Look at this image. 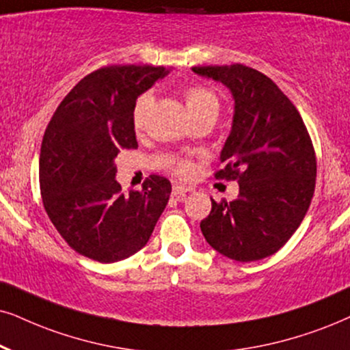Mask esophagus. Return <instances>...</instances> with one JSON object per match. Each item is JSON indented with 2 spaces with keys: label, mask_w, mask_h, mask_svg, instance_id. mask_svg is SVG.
<instances>
[{
  "label": "esophagus",
  "mask_w": 350,
  "mask_h": 350,
  "mask_svg": "<svg viewBox=\"0 0 350 350\" xmlns=\"http://www.w3.org/2000/svg\"><path fill=\"white\" fill-rule=\"evenodd\" d=\"M190 187H187V185H180V184H174L172 185V196H174L178 200H183V198H185V196L190 192Z\"/></svg>",
  "instance_id": "obj_1"
}]
</instances>
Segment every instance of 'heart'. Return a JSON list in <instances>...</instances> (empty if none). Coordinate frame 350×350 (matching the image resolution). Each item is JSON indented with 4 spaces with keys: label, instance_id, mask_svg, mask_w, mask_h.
Here are the masks:
<instances>
[{
    "label": "heart",
    "instance_id": "heart-1",
    "mask_svg": "<svg viewBox=\"0 0 350 350\" xmlns=\"http://www.w3.org/2000/svg\"><path fill=\"white\" fill-rule=\"evenodd\" d=\"M183 98L185 101V108H187V111L192 119L197 116H205V114L215 118L216 113H218V96L205 87H185L183 90ZM152 103L153 95L150 94V92H145V94H142L135 100L134 108H132V124H134L135 131H140L144 127L145 118H147V113ZM172 170H174L176 174L179 176H189L193 170V165L189 158H180V160L174 161Z\"/></svg>",
    "mask_w": 350,
    "mask_h": 350
}]
</instances>
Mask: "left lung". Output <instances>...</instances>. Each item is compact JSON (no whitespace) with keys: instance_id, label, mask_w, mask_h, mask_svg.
Instances as JSON below:
<instances>
[{"instance_id":"1","label":"left lung","mask_w":350,"mask_h":350,"mask_svg":"<svg viewBox=\"0 0 350 350\" xmlns=\"http://www.w3.org/2000/svg\"><path fill=\"white\" fill-rule=\"evenodd\" d=\"M234 98L232 129L216 179L237 180L232 202L211 200L206 242L236 262L276 254L297 231L315 192L317 158L297 108L271 79L244 64L197 66Z\"/></svg>"}]
</instances>
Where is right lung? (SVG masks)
<instances>
[{"label":"right lung","instance_id":"1","mask_svg":"<svg viewBox=\"0 0 350 350\" xmlns=\"http://www.w3.org/2000/svg\"><path fill=\"white\" fill-rule=\"evenodd\" d=\"M167 72L135 64L96 69L64 96L43 135V206L70 249L95 262H119L145 247L170 200L171 183L161 176L129 196L114 179L118 153L137 148V96Z\"/></svg>","mask_w":350,"mask_h":350}]
</instances>
